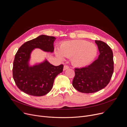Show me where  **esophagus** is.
Masks as SVG:
<instances>
[{"mask_svg":"<svg viewBox=\"0 0 127 127\" xmlns=\"http://www.w3.org/2000/svg\"><path fill=\"white\" fill-rule=\"evenodd\" d=\"M68 68H69V67H68V66L67 65H65L64 66V68H63V70H65L67 69H68Z\"/></svg>","mask_w":127,"mask_h":127,"instance_id":"obj_1","label":"esophagus"}]
</instances>
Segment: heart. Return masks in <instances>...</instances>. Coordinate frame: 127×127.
<instances>
[{"label": "heart", "mask_w": 127, "mask_h": 127, "mask_svg": "<svg viewBox=\"0 0 127 127\" xmlns=\"http://www.w3.org/2000/svg\"><path fill=\"white\" fill-rule=\"evenodd\" d=\"M60 52L56 51V56L63 59L72 57V62L77 66H85L94 59L97 53L96 46L84 40H72L64 42L60 46Z\"/></svg>", "instance_id": "1"}]
</instances>
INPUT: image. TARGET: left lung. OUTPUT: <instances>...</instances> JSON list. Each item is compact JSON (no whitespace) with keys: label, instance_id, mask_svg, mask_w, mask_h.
Returning a JSON list of instances; mask_svg holds the SVG:
<instances>
[{"label":"left lung","instance_id":"left-lung-1","mask_svg":"<svg viewBox=\"0 0 127 127\" xmlns=\"http://www.w3.org/2000/svg\"><path fill=\"white\" fill-rule=\"evenodd\" d=\"M100 55L94 62L84 67L75 69L72 86L78 91L93 93L104 88L110 81L113 71V54L105 43L95 40Z\"/></svg>","mask_w":127,"mask_h":127}]
</instances>
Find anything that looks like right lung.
<instances>
[{
	"instance_id": "obj_1",
	"label": "right lung",
	"mask_w": 127,
	"mask_h": 127,
	"mask_svg": "<svg viewBox=\"0 0 127 127\" xmlns=\"http://www.w3.org/2000/svg\"><path fill=\"white\" fill-rule=\"evenodd\" d=\"M53 36L41 35L26 42L15 56L13 77L18 88L26 94L42 96L51 90L55 78L63 71V65L54 66L47 60L39 64L29 66L31 53L35 48L46 51H54Z\"/></svg>"
}]
</instances>
